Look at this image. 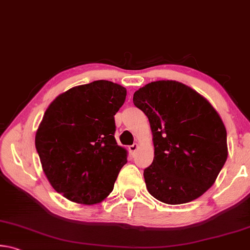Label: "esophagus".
<instances>
[{"mask_svg": "<svg viewBox=\"0 0 250 250\" xmlns=\"http://www.w3.org/2000/svg\"><path fill=\"white\" fill-rule=\"evenodd\" d=\"M138 149H139V145H138V143H133L132 146H129V150H130V152H131V153H132V154H134L135 152H137Z\"/></svg>", "mask_w": 250, "mask_h": 250, "instance_id": "obj_1", "label": "esophagus"}]
</instances>
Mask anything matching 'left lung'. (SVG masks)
I'll use <instances>...</instances> for the list:
<instances>
[{"label": "left lung", "instance_id": "8db88e82", "mask_svg": "<svg viewBox=\"0 0 250 250\" xmlns=\"http://www.w3.org/2000/svg\"><path fill=\"white\" fill-rule=\"evenodd\" d=\"M133 104L149 118L154 159L146 189L170 205L192 202L215 183L228 155L221 116L205 97L176 80L146 83Z\"/></svg>", "mask_w": 250, "mask_h": 250}]
</instances>
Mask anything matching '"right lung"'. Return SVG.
Returning a JSON list of instances; mask_svg holds the SVG:
<instances>
[{
	"mask_svg": "<svg viewBox=\"0 0 250 250\" xmlns=\"http://www.w3.org/2000/svg\"><path fill=\"white\" fill-rule=\"evenodd\" d=\"M126 89L108 80L70 88L46 109L35 135L50 185L70 202L101 203L112 192L128 151L115 139Z\"/></svg>",
	"mask_w": 250,
	"mask_h": 250,
	"instance_id": "add662e5",
	"label": "right lung"
}]
</instances>
